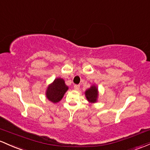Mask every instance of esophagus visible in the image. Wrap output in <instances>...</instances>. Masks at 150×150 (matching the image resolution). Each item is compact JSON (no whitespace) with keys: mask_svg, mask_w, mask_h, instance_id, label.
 Masks as SVG:
<instances>
[{"mask_svg":"<svg viewBox=\"0 0 150 150\" xmlns=\"http://www.w3.org/2000/svg\"><path fill=\"white\" fill-rule=\"evenodd\" d=\"M80 88V86L79 85H77V84H75L74 86V88L75 89V90H79Z\"/></svg>","mask_w":150,"mask_h":150,"instance_id":"34e87169","label":"esophagus"}]
</instances>
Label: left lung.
Instances as JSON below:
<instances>
[{"mask_svg":"<svg viewBox=\"0 0 150 150\" xmlns=\"http://www.w3.org/2000/svg\"><path fill=\"white\" fill-rule=\"evenodd\" d=\"M86 96L89 102L95 103L98 97V89L96 86H91L86 91Z\"/></svg>","mask_w":150,"mask_h":150,"instance_id":"1","label":"left lung"}]
</instances>
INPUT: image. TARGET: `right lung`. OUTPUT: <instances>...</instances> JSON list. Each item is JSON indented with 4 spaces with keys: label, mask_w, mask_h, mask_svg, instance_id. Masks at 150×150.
I'll return each instance as SVG.
<instances>
[{
    "label": "right lung",
    "mask_w": 150,
    "mask_h": 150,
    "mask_svg": "<svg viewBox=\"0 0 150 150\" xmlns=\"http://www.w3.org/2000/svg\"><path fill=\"white\" fill-rule=\"evenodd\" d=\"M68 90V87L62 79H56L50 84L47 90V98L53 103H57L61 100L65 92Z\"/></svg>",
    "instance_id": "1"
}]
</instances>
